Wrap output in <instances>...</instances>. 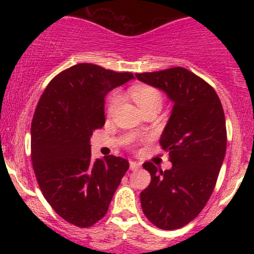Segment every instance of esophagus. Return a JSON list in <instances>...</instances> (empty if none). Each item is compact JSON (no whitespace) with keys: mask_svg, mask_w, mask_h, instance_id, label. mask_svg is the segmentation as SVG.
<instances>
[{"mask_svg":"<svg viewBox=\"0 0 254 254\" xmlns=\"http://www.w3.org/2000/svg\"><path fill=\"white\" fill-rule=\"evenodd\" d=\"M141 167V165L138 164V162H136V161H130V168L132 171H136V170H138V168Z\"/></svg>","mask_w":254,"mask_h":254,"instance_id":"esophagus-1","label":"esophagus"}]
</instances>
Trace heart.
<instances>
[{
    "instance_id": "b5f03b06",
    "label": "heart",
    "mask_w": 254,
    "mask_h": 254,
    "mask_svg": "<svg viewBox=\"0 0 254 254\" xmlns=\"http://www.w3.org/2000/svg\"><path fill=\"white\" fill-rule=\"evenodd\" d=\"M130 97L137 104V106L143 111L150 106H160L162 105V95L154 87L148 86V84H137V86L131 87L129 90ZM121 103V97L117 93L111 95L109 100V113H113L117 106Z\"/></svg>"
}]
</instances>
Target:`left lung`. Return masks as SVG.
<instances>
[{"instance_id":"left-lung-1","label":"left lung","mask_w":254,"mask_h":254,"mask_svg":"<svg viewBox=\"0 0 254 254\" xmlns=\"http://www.w3.org/2000/svg\"><path fill=\"white\" fill-rule=\"evenodd\" d=\"M136 77L164 90L174 104L160 138L172 168L144 162L151 182L141 192L142 210L157 228H182L203 210L216 185L227 147L222 104L210 84L182 66Z\"/></svg>"}]
</instances>
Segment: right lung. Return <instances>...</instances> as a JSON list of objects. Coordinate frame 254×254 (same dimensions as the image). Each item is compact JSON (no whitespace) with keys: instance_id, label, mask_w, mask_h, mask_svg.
Returning a JSON list of instances; mask_svg holds the SVG:
<instances>
[{"instance_id":"right-lung-1","label":"right lung","mask_w":254,"mask_h":254,"mask_svg":"<svg viewBox=\"0 0 254 254\" xmlns=\"http://www.w3.org/2000/svg\"><path fill=\"white\" fill-rule=\"evenodd\" d=\"M133 78L81 63L51 80L31 125V159L43 196L66 222L87 228L101 220L129 170L127 159H90V136L105 124V97Z\"/></svg>"}]
</instances>
